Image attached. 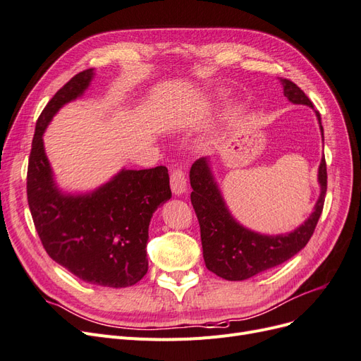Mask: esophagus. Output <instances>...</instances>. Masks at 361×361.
Instances as JSON below:
<instances>
[{"label": "esophagus", "instance_id": "esophagus-1", "mask_svg": "<svg viewBox=\"0 0 361 361\" xmlns=\"http://www.w3.org/2000/svg\"><path fill=\"white\" fill-rule=\"evenodd\" d=\"M170 185H171V191L176 195H182L185 191H187V178H185V171L178 167L171 171L170 176Z\"/></svg>", "mask_w": 361, "mask_h": 361}]
</instances>
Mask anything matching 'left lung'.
I'll return each instance as SVG.
<instances>
[{"instance_id": "8db88e82", "label": "left lung", "mask_w": 361, "mask_h": 361, "mask_svg": "<svg viewBox=\"0 0 361 361\" xmlns=\"http://www.w3.org/2000/svg\"><path fill=\"white\" fill-rule=\"evenodd\" d=\"M283 93L288 101L297 105H307L318 118L324 141L321 116L297 84L280 78ZM192 187L191 203L200 224L203 259L206 268L218 277L239 281L268 271L289 260L309 243L322 214L326 192V166L322 157L318 169L319 197L312 214L297 228L288 233L265 235L239 223L232 215L214 176L211 158H200L190 170Z\"/></svg>"}]
</instances>
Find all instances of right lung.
<instances>
[{"mask_svg":"<svg viewBox=\"0 0 361 361\" xmlns=\"http://www.w3.org/2000/svg\"><path fill=\"white\" fill-rule=\"evenodd\" d=\"M93 78L94 69L75 75L42 111L28 161V206L52 260L85 283L126 288L147 272L149 223L171 197L169 170L164 166L147 170L123 167L94 190L60 188L43 134L64 105L82 97Z\"/></svg>","mask_w":361,"mask_h":361,"instance_id":"obj_1","label":"right lung"}]
</instances>
